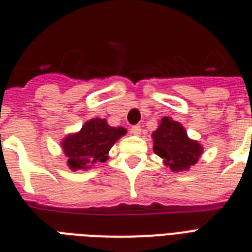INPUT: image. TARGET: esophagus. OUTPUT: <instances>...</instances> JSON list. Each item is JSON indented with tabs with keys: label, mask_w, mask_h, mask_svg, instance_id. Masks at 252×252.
<instances>
[{
	"label": "esophagus",
	"mask_w": 252,
	"mask_h": 252,
	"mask_svg": "<svg viewBox=\"0 0 252 252\" xmlns=\"http://www.w3.org/2000/svg\"><path fill=\"white\" fill-rule=\"evenodd\" d=\"M131 133H132V135H136V136H139L140 133H141V127H140L139 125H136V126H132V127H131Z\"/></svg>",
	"instance_id": "34e87169"
}]
</instances>
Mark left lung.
I'll use <instances>...</instances> for the list:
<instances>
[{"mask_svg": "<svg viewBox=\"0 0 252 252\" xmlns=\"http://www.w3.org/2000/svg\"><path fill=\"white\" fill-rule=\"evenodd\" d=\"M151 137L154 153L161 158L164 165L175 173L189 170L203 154L202 144L190 139L183 125L170 117L161 119Z\"/></svg>", "mask_w": 252, "mask_h": 252, "instance_id": "left-lung-1", "label": "left lung"}]
</instances>
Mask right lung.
I'll use <instances>...</instances> for the list:
<instances>
[{"instance_id": "obj_1", "label": "right lung", "mask_w": 252, "mask_h": 252, "mask_svg": "<svg viewBox=\"0 0 252 252\" xmlns=\"http://www.w3.org/2000/svg\"><path fill=\"white\" fill-rule=\"evenodd\" d=\"M126 132V128L112 127L104 119L87 121L78 132L68 133L60 142L66 165L73 171L88 170L107 161L111 148Z\"/></svg>"}]
</instances>
